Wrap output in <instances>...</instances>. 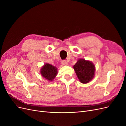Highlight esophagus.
Returning a JSON list of instances; mask_svg holds the SVG:
<instances>
[{
	"instance_id": "esophagus-1",
	"label": "esophagus",
	"mask_w": 126,
	"mask_h": 126,
	"mask_svg": "<svg viewBox=\"0 0 126 126\" xmlns=\"http://www.w3.org/2000/svg\"><path fill=\"white\" fill-rule=\"evenodd\" d=\"M62 63V64L63 65V66H66V65H68V64L66 60H63Z\"/></svg>"
}]
</instances>
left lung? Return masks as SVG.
<instances>
[{
    "label": "left lung",
    "instance_id": "8db88e82",
    "mask_svg": "<svg viewBox=\"0 0 126 126\" xmlns=\"http://www.w3.org/2000/svg\"><path fill=\"white\" fill-rule=\"evenodd\" d=\"M73 68L78 78L82 83H89L95 76V66L90 60H86L83 58L79 59Z\"/></svg>",
    "mask_w": 126,
    "mask_h": 126
}]
</instances>
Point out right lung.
<instances>
[{
	"label": "right lung",
	"instance_id": "right-lung-1",
	"mask_svg": "<svg viewBox=\"0 0 126 126\" xmlns=\"http://www.w3.org/2000/svg\"><path fill=\"white\" fill-rule=\"evenodd\" d=\"M40 73L42 76L48 81H53L57 75V68L48 63H46L42 67Z\"/></svg>",
	"mask_w": 126,
	"mask_h": 126
}]
</instances>
